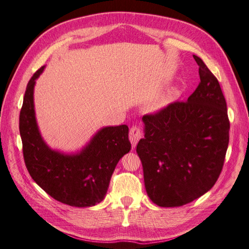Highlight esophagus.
I'll list each match as a JSON object with an SVG mask.
<instances>
[{
    "label": "esophagus",
    "mask_w": 249,
    "mask_h": 249,
    "mask_svg": "<svg viewBox=\"0 0 249 249\" xmlns=\"http://www.w3.org/2000/svg\"><path fill=\"white\" fill-rule=\"evenodd\" d=\"M129 139L130 142L132 143V147L135 148L137 142L142 139V130L140 126L137 125H133L132 128L130 129V133H129Z\"/></svg>",
    "instance_id": "34e87169"
}]
</instances>
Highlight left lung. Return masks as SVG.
Returning a JSON list of instances; mask_svg holds the SVG:
<instances>
[{"label": "left lung", "mask_w": 249, "mask_h": 249, "mask_svg": "<svg viewBox=\"0 0 249 249\" xmlns=\"http://www.w3.org/2000/svg\"><path fill=\"white\" fill-rule=\"evenodd\" d=\"M200 83L187 101L142 116L145 137L136 146L146 192L159 207H181L210 191L223 169L229 143L227 104L202 59Z\"/></svg>", "instance_id": "left-lung-1"}]
</instances>
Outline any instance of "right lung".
<instances>
[{
	"label": "right lung",
	"mask_w": 249,
	"mask_h": 249,
	"mask_svg": "<svg viewBox=\"0 0 249 249\" xmlns=\"http://www.w3.org/2000/svg\"><path fill=\"white\" fill-rule=\"evenodd\" d=\"M45 67L37 70L26 86L19 129L23 158L31 177L55 200L86 208L106 197L116 165L131 150L128 125L104 126L78 153L52 150L42 140L34 108V87Z\"/></svg>",
	"instance_id": "add662e5"
}]
</instances>
